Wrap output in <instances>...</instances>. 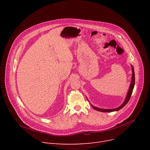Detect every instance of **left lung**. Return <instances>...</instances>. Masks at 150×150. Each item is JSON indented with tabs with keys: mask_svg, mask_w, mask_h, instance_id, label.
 I'll return each mask as SVG.
<instances>
[{
	"mask_svg": "<svg viewBox=\"0 0 150 150\" xmlns=\"http://www.w3.org/2000/svg\"><path fill=\"white\" fill-rule=\"evenodd\" d=\"M131 66V69H132V77H131V83L129 85V89L128 91L127 94V96H126V98L123 101V103L118 108H114V109H102V108H97L96 106H93L92 104L91 106L93 108L95 109L97 111H100V112H113V111H119V110L121 109L122 108H123L127 104L128 102L129 101L131 96V94L134 89V84H135V74H134V67L132 65ZM88 99V98H87ZM89 101V100H88Z\"/></svg>",
	"mask_w": 150,
	"mask_h": 150,
	"instance_id": "8db88e82",
	"label": "left lung"
}]
</instances>
